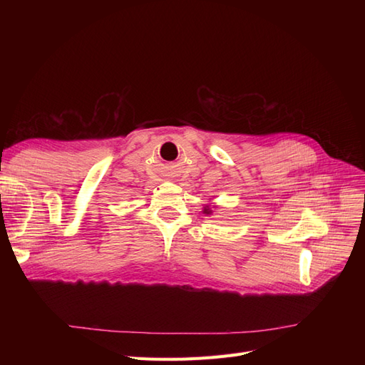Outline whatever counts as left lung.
Instances as JSON below:
<instances>
[{
    "instance_id": "obj_1",
    "label": "left lung",
    "mask_w": 365,
    "mask_h": 365,
    "mask_svg": "<svg viewBox=\"0 0 365 365\" xmlns=\"http://www.w3.org/2000/svg\"><path fill=\"white\" fill-rule=\"evenodd\" d=\"M204 213H205V215H212V210H210V208H205V210H204Z\"/></svg>"
}]
</instances>
